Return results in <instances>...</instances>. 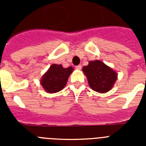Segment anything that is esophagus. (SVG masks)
<instances>
[{
	"mask_svg": "<svg viewBox=\"0 0 146 146\" xmlns=\"http://www.w3.org/2000/svg\"><path fill=\"white\" fill-rule=\"evenodd\" d=\"M75 69H77V70H80L82 69V66L80 65H78V66H75Z\"/></svg>",
	"mask_w": 146,
	"mask_h": 146,
	"instance_id": "esophagus-1",
	"label": "esophagus"
}]
</instances>
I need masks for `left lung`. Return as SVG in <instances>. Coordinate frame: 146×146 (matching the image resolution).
I'll use <instances>...</instances> for the list:
<instances>
[{
    "label": "left lung",
    "mask_w": 146,
    "mask_h": 146,
    "mask_svg": "<svg viewBox=\"0 0 146 146\" xmlns=\"http://www.w3.org/2000/svg\"><path fill=\"white\" fill-rule=\"evenodd\" d=\"M82 71L87 77L89 86L98 93H106L111 90L117 80L118 74L101 60H91Z\"/></svg>",
    "instance_id": "obj_1"
}]
</instances>
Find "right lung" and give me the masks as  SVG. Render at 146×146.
Wrapping results in <instances>:
<instances>
[{
  "label": "right lung",
  "instance_id": "add662e5",
  "mask_svg": "<svg viewBox=\"0 0 146 146\" xmlns=\"http://www.w3.org/2000/svg\"><path fill=\"white\" fill-rule=\"evenodd\" d=\"M72 71L73 68L71 66L64 68L60 64H52L42 76L41 84L47 93L58 92L65 87Z\"/></svg>",
  "mask_w": 146,
  "mask_h": 146
}]
</instances>
